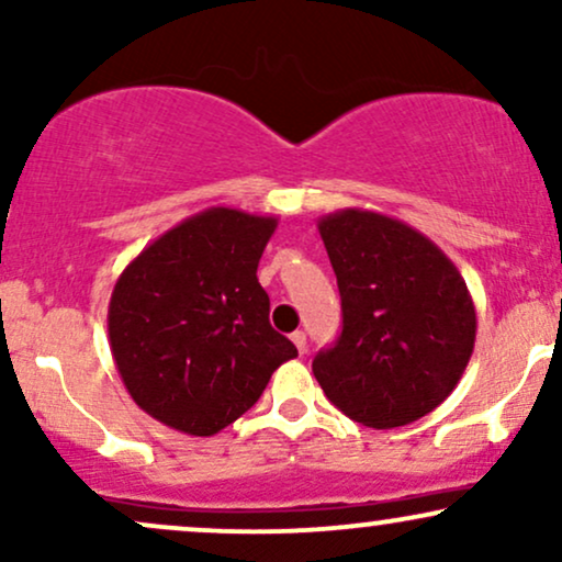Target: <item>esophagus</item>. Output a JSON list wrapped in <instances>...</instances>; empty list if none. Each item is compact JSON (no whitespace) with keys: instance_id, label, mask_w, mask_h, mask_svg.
<instances>
[{"instance_id":"1","label":"esophagus","mask_w":562,"mask_h":562,"mask_svg":"<svg viewBox=\"0 0 562 562\" xmlns=\"http://www.w3.org/2000/svg\"><path fill=\"white\" fill-rule=\"evenodd\" d=\"M290 340H293L295 348H299V353L306 351V333H303V330H295L293 335H290Z\"/></svg>"}]
</instances>
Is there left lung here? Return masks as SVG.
<instances>
[{"mask_svg": "<svg viewBox=\"0 0 562 562\" xmlns=\"http://www.w3.org/2000/svg\"><path fill=\"white\" fill-rule=\"evenodd\" d=\"M338 277L344 330L314 357L322 391L367 428H402L460 383L475 346L465 280L423 232L375 211L319 218Z\"/></svg>", "mask_w": 562, "mask_h": 562, "instance_id": "8db88e82", "label": "left lung"}]
</instances>
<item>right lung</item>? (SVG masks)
Listing matches in <instances>:
<instances>
[{
	"label": "right lung",
	"mask_w": 562,
	"mask_h": 562,
	"mask_svg": "<svg viewBox=\"0 0 562 562\" xmlns=\"http://www.w3.org/2000/svg\"><path fill=\"white\" fill-rule=\"evenodd\" d=\"M274 216L205 209L164 232L121 272L108 306L111 351L139 409L187 436H214L299 357L269 325L256 269Z\"/></svg>",
	"instance_id": "right-lung-1"
}]
</instances>
